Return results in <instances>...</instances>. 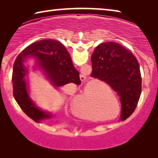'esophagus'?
<instances>
[{
  "mask_svg": "<svg viewBox=\"0 0 158 158\" xmlns=\"http://www.w3.org/2000/svg\"><path fill=\"white\" fill-rule=\"evenodd\" d=\"M85 79H86V77H85L84 74L81 73V74H80V79H81V81H84Z\"/></svg>",
  "mask_w": 158,
  "mask_h": 158,
  "instance_id": "obj_1",
  "label": "esophagus"
}]
</instances>
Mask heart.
Wrapping results in <instances>:
<instances>
[{"label": "heart", "mask_w": 158, "mask_h": 158, "mask_svg": "<svg viewBox=\"0 0 158 158\" xmlns=\"http://www.w3.org/2000/svg\"><path fill=\"white\" fill-rule=\"evenodd\" d=\"M98 88L102 91L109 93V95L111 94V96L114 98L113 93L108 85L106 84L101 85L100 87H98V84H90L81 95H78L73 100V105H72V110L76 116L82 118L89 120L98 119L97 106L99 102V97L96 92H97ZM109 105L108 98L105 99L103 100L104 107L111 109V111L112 112L116 111L115 106L111 107V106H109Z\"/></svg>", "instance_id": "b5f03b06"}]
</instances>
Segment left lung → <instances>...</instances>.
<instances>
[{
	"label": "left lung",
	"mask_w": 158,
	"mask_h": 158,
	"mask_svg": "<svg viewBox=\"0 0 158 158\" xmlns=\"http://www.w3.org/2000/svg\"><path fill=\"white\" fill-rule=\"evenodd\" d=\"M90 76L105 81L117 93L121 103V121L135 110L141 93V76L137 58L114 42H104L91 56Z\"/></svg>",
	"instance_id": "8db88e82"
}]
</instances>
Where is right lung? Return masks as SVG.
Here are the masks:
<instances>
[{"instance_id": "obj_1", "label": "right lung", "mask_w": 158, "mask_h": 158, "mask_svg": "<svg viewBox=\"0 0 158 158\" xmlns=\"http://www.w3.org/2000/svg\"><path fill=\"white\" fill-rule=\"evenodd\" d=\"M29 57L35 58L34 68L40 70L55 89L69 83L79 85L81 80L70 56L60 42L49 39L33 42L19 54L13 66V95L24 113L35 122L40 123L51 119L53 115L37 107L29 95L28 81L26 78L28 68L23 63Z\"/></svg>"}]
</instances>
